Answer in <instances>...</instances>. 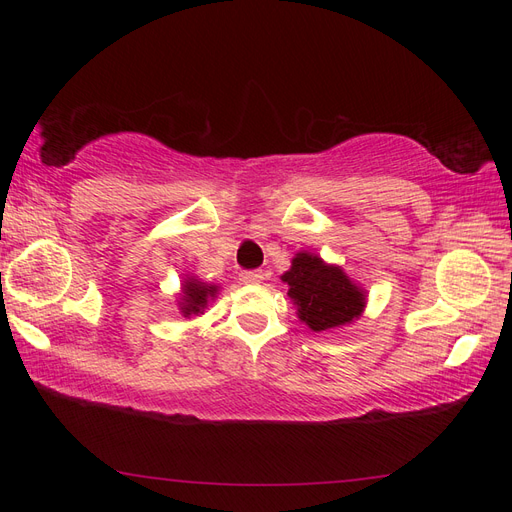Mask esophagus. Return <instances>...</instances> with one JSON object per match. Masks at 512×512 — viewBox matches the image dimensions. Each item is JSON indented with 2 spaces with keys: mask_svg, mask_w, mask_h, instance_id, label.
I'll use <instances>...</instances> for the list:
<instances>
[{
  "mask_svg": "<svg viewBox=\"0 0 512 512\" xmlns=\"http://www.w3.org/2000/svg\"><path fill=\"white\" fill-rule=\"evenodd\" d=\"M239 280L243 284H260L262 282V271H241L239 273Z\"/></svg>",
  "mask_w": 512,
  "mask_h": 512,
  "instance_id": "1",
  "label": "esophagus"
}]
</instances>
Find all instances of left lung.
Wrapping results in <instances>:
<instances>
[{
	"label": "left lung",
	"mask_w": 512,
	"mask_h": 512,
	"mask_svg": "<svg viewBox=\"0 0 512 512\" xmlns=\"http://www.w3.org/2000/svg\"><path fill=\"white\" fill-rule=\"evenodd\" d=\"M288 297L297 305L299 318L312 331H327L359 318L365 294L339 267L324 265L322 258L301 252L294 256L290 271L282 275Z\"/></svg>",
	"instance_id": "8db88e82"
}]
</instances>
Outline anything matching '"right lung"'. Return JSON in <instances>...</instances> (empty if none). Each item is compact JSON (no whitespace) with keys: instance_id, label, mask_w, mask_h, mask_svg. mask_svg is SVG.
<instances>
[{"instance_id":"obj_1","label":"right lung","mask_w":512,"mask_h":512,"mask_svg":"<svg viewBox=\"0 0 512 512\" xmlns=\"http://www.w3.org/2000/svg\"><path fill=\"white\" fill-rule=\"evenodd\" d=\"M218 294V286H209L198 280H188L183 284V299H181V312L185 316L203 314V309L209 301V297Z\"/></svg>"}]
</instances>
